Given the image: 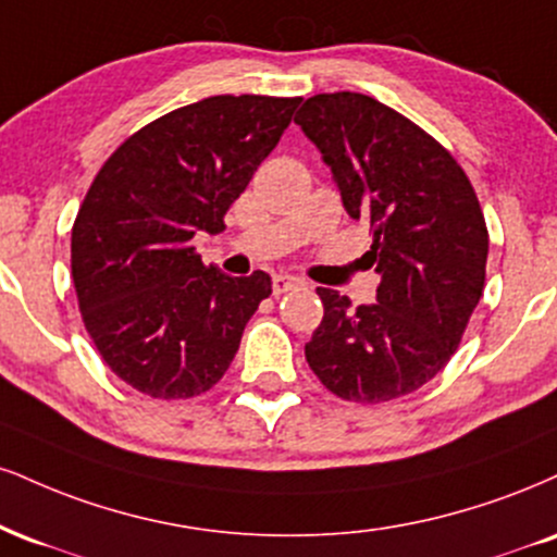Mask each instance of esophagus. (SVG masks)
I'll return each mask as SVG.
<instances>
[{
    "label": "esophagus",
    "mask_w": 557,
    "mask_h": 557,
    "mask_svg": "<svg viewBox=\"0 0 557 557\" xmlns=\"http://www.w3.org/2000/svg\"><path fill=\"white\" fill-rule=\"evenodd\" d=\"M304 285V280L293 277V274H274L272 277V296H283L287 290H296Z\"/></svg>",
    "instance_id": "esophagus-1"
}]
</instances>
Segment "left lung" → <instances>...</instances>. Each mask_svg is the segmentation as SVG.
Here are the masks:
<instances>
[{
    "label": "left lung",
    "instance_id": "left-lung-1",
    "mask_svg": "<svg viewBox=\"0 0 557 557\" xmlns=\"http://www.w3.org/2000/svg\"><path fill=\"white\" fill-rule=\"evenodd\" d=\"M366 220L376 304L317 287L324 319L306 360L339 399L381 405L418 392L465 337L485 290L487 225L470 178L438 139L376 98L321 92L296 116Z\"/></svg>",
    "mask_w": 557,
    "mask_h": 557
}]
</instances>
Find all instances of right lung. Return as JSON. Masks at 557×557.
<instances>
[{"label":"right lung","instance_id":"1","mask_svg":"<svg viewBox=\"0 0 557 557\" xmlns=\"http://www.w3.org/2000/svg\"><path fill=\"white\" fill-rule=\"evenodd\" d=\"M298 103L205 98L126 137L92 178L72 225L79 313L103 363L147 397L210 392L270 298V274L227 277L191 238L223 231Z\"/></svg>","mask_w":557,"mask_h":557}]
</instances>
